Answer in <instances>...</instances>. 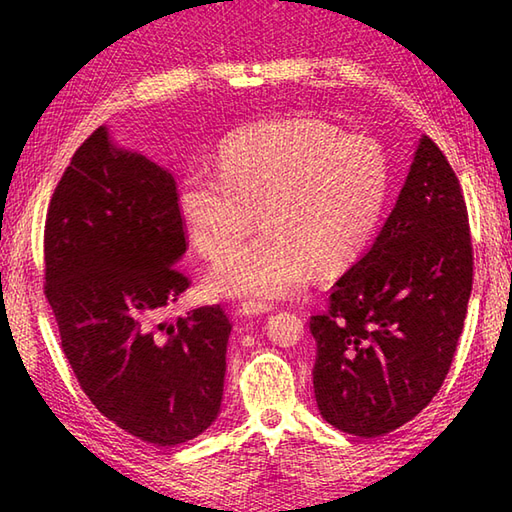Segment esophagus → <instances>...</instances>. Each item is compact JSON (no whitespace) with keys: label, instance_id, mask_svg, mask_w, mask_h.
<instances>
[{"label":"esophagus","instance_id":"esophagus-1","mask_svg":"<svg viewBox=\"0 0 512 512\" xmlns=\"http://www.w3.org/2000/svg\"><path fill=\"white\" fill-rule=\"evenodd\" d=\"M270 310H273V306H270V303L246 301V303H242V306H239V308L235 310V317H239V319L257 317V314H266V312H270Z\"/></svg>","mask_w":512,"mask_h":512}]
</instances>
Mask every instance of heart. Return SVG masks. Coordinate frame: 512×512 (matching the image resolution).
<instances>
[{"label": "heart", "mask_w": 512, "mask_h": 512, "mask_svg": "<svg viewBox=\"0 0 512 512\" xmlns=\"http://www.w3.org/2000/svg\"><path fill=\"white\" fill-rule=\"evenodd\" d=\"M387 198L389 160L378 140L295 116L231 134L215 169L191 165L178 209L193 246L209 259L227 253L260 213L263 231L232 247L209 281L220 295L266 303L301 290L314 266L352 262L376 233Z\"/></svg>", "instance_id": "b5f03b06"}]
</instances>
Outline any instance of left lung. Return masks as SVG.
Listing matches in <instances>:
<instances>
[{
    "mask_svg": "<svg viewBox=\"0 0 512 512\" xmlns=\"http://www.w3.org/2000/svg\"><path fill=\"white\" fill-rule=\"evenodd\" d=\"M473 286L460 180L429 136L372 248L310 319L314 398L332 427L376 438L416 418L449 374Z\"/></svg>",
    "mask_w": 512,
    "mask_h": 512,
    "instance_id": "1",
    "label": "left lung"
}]
</instances>
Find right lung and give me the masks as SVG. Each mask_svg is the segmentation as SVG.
<instances>
[{"instance_id": "1", "label": "right lung", "mask_w": 512, "mask_h": 512, "mask_svg": "<svg viewBox=\"0 0 512 512\" xmlns=\"http://www.w3.org/2000/svg\"><path fill=\"white\" fill-rule=\"evenodd\" d=\"M176 180L116 147L107 127L76 149L43 233L46 297L61 347L92 405L132 436L173 447L222 405L231 321L220 306L160 314L189 288Z\"/></svg>"}]
</instances>
